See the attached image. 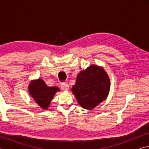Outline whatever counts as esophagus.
Returning a JSON list of instances; mask_svg holds the SVG:
<instances>
[{
	"label": "esophagus",
	"mask_w": 149,
	"mask_h": 149,
	"mask_svg": "<svg viewBox=\"0 0 149 149\" xmlns=\"http://www.w3.org/2000/svg\"><path fill=\"white\" fill-rule=\"evenodd\" d=\"M61 89L63 91H68L69 90V85L67 83H62L61 84Z\"/></svg>",
	"instance_id": "esophagus-1"
}]
</instances>
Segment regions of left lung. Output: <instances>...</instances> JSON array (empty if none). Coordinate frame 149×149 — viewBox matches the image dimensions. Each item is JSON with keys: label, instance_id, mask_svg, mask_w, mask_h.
I'll return each mask as SVG.
<instances>
[{"label": "left lung", "instance_id": "obj_1", "mask_svg": "<svg viewBox=\"0 0 149 149\" xmlns=\"http://www.w3.org/2000/svg\"><path fill=\"white\" fill-rule=\"evenodd\" d=\"M110 80L107 72L93 64L78 74L72 91L83 108L92 110L107 99Z\"/></svg>", "mask_w": 149, "mask_h": 149}]
</instances>
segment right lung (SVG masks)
Returning <instances> with one entry per match:
<instances>
[{"instance_id": "1", "label": "right lung", "mask_w": 149, "mask_h": 149, "mask_svg": "<svg viewBox=\"0 0 149 149\" xmlns=\"http://www.w3.org/2000/svg\"><path fill=\"white\" fill-rule=\"evenodd\" d=\"M28 91L35 102L42 109L47 110L54 95L60 91V89L58 87L47 86L44 80L37 79L31 81L28 86Z\"/></svg>"}]
</instances>
